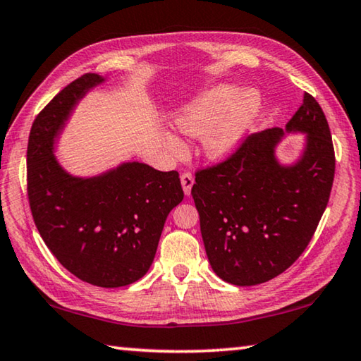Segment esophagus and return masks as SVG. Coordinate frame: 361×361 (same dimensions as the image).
<instances>
[{
  "label": "esophagus",
  "instance_id": "esophagus-1",
  "mask_svg": "<svg viewBox=\"0 0 361 361\" xmlns=\"http://www.w3.org/2000/svg\"><path fill=\"white\" fill-rule=\"evenodd\" d=\"M181 185H183V191H185L186 195L191 194V188L194 185V176L191 173H181Z\"/></svg>",
  "mask_w": 361,
  "mask_h": 361
}]
</instances>
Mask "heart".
<instances>
[{"instance_id": "b5f03b06", "label": "heart", "mask_w": 361, "mask_h": 361, "mask_svg": "<svg viewBox=\"0 0 361 361\" xmlns=\"http://www.w3.org/2000/svg\"><path fill=\"white\" fill-rule=\"evenodd\" d=\"M259 100L255 92L242 94L231 85H219L180 116L178 129L194 138H205V149L212 157L223 159L235 148L243 132L252 124ZM166 143L181 152V143L172 135Z\"/></svg>"}]
</instances>
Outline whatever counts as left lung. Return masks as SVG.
<instances>
[{
	"label": "left lung",
	"instance_id": "left-lung-1",
	"mask_svg": "<svg viewBox=\"0 0 361 361\" xmlns=\"http://www.w3.org/2000/svg\"><path fill=\"white\" fill-rule=\"evenodd\" d=\"M307 132L301 161L274 157L279 127L242 140L231 154L195 170L191 189L207 256L219 279L239 286L285 272L312 239L331 194L336 157L328 121L312 95L286 124Z\"/></svg>",
	"mask_w": 361,
	"mask_h": 361
}]
</instances>
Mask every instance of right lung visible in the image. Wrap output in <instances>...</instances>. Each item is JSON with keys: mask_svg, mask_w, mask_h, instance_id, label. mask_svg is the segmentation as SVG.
Here are the masks:
<instances>
[{"mask_svg": "<svg viewBox=\"0 0 361 361\" xmlns=\"http://www.w3.org/2000/svg\"><path fill=\"white\" fill-rule=\"evenodd\" d=\"M102 81L85 73L36 116L27 148V192L36 228L60 264L82 282L118 288L148 272L167 215L185 194L176 170L129 162L82 180L59 166L54 138L76 102Z\"/></svg>", "mask_w": 361, "mask_h": 361, "instance_id": "obj_1", "label": "right lung"}]
</instances>
